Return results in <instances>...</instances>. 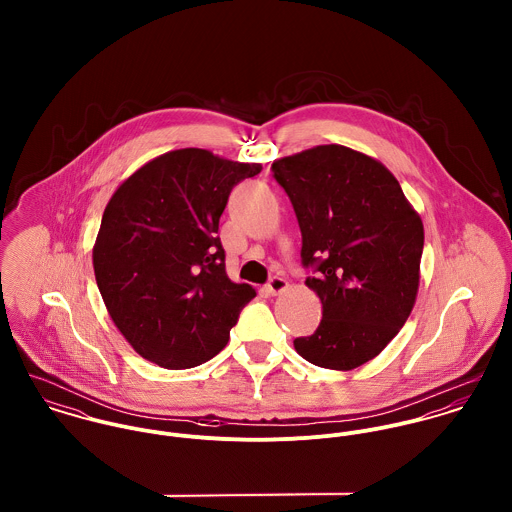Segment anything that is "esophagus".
<instances>
[{"label": "esophagus", "instance_id": "obj_1", "mask_svg": "<svg viewBox=\"0 0 512 512\" xmlns=\"http://www.w3.org/2000/svg\"><path fill=\"white\" fill-rule=\"evenodd\" d=\"M266 290H268V293H272V295H278V293L288 290V282L284 278H280V276H274V278H270Z\"/></svg>", "mask_w": 512, "mask_h": 512}]
</instances>
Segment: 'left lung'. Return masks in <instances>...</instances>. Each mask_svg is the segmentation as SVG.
Returning <instances> with one entry per match:
<instances>
[{
  "mask_svg": "<svg viewBox=\"0 0 512 512\" xmlns=\"http://www.w3.org/2000/svg\"><path fill=\"white\" fill-rule=\"evenodd\" d=\"M301 230L323 319L295 351L311 365L353 370L382 353L412 313L424 224L396 177L351 147L315 146L272 163Z\"/></svg>",
  "mask_w": 512,
  "mask_h": 512,
  "instance_id": "8db88e82",
  "label": "left lung"
}]
</instances>
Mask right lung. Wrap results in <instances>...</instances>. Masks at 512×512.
I'll return each mask as SVG.
<instances>
[{"instance_id": "1", "label": "right lung", "mask_w": 512, "mask_h": 512, "mask_svg": "<svg viewBox=\"0 0 512 512\" xmlns=\"http://www.w3.org/2000/svg\"><path fill=\"white\" fill-rule=\"evenodd\" d=\"M260 171L185 147L147 161L108 201L92 250L96 284L114 325L149 363H207L256 295L226 276L217 232L232 187Z\"/></svg>"}]
</instances>
